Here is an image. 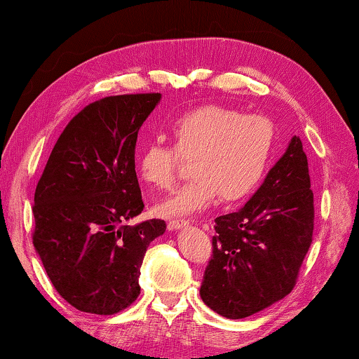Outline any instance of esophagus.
I'll use <instances>...</instances> for the list:
<instances>
[{
  "label": "esophagus",
  "instance_id": "esophagus-1",
  "mask_svg": "<svg viewBox=\"0 0 359 359\" xmlns=\"http://www.w3.org/2000/svg\"><path fill=\"white\" fill-rule=\"evenodd\" d=\"M188 224H189L188 220H183V219L170 220V222H168V230H180V229L186 227V225H188Z\"/></svg>",
  "mask_w": 359,
  "mask_h": 359
}]
</instances>
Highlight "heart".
<instances>
[{"label": "heart", "instance_id": "b5f03b06", "mask_svg": "<svg viewBox=\"0 0 359 359\" xmlns=\"http://www.w3.org/2000/svg\"><path fill=\"white\" fill-rule=\"evenodd\" d=\"M175 150L150 142L139 155L142 180L166 189L178 175L181 159L191 161L188 183L155 205L163 217L201 212L222 194L240 201L262 181L274 149V126L264 116H245L230 107L208 104L184 112L170 127Z\"/></svg>", "mask_w": 359, "mask_h": 359}]
</instances>
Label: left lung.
Returning a JSON list of instances; mask_svg holds the SVG:
<instances>
[{"label":"left lung","mask_w":359,"mask_h":359,"mask_svg":"<svg viewBox=\"0 0 359 359\" xmlns=\"http://www.w3.org/2000/svg\"><path fill=\"white\" fill-rule=\"evenodd\" d=\"M313 193L299 135L248 203L215 219L201 299L219 316L245 318L292 291L312 243Z\"/></svg>","instance_id":"1"}]
</instances>
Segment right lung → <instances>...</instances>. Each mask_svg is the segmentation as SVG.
Returning <instances> with one entry per match:
<instances>
[{"mask_svg":"<svg viewBox=\"0 0 359 359\" xmlns=\"http://www.w3.org/2000/svg\"><path fill=\"white\" fill-rule=\"evenodd\" d=\"M160 93L102 97L68 122L34 194V247L53 287L81 312L112 316L140 294L149 245L165 220L126 225L144 210L135 173L142 124Z\"/></svg>","mask_w":359,"mask_h":359,"instance_id":"1","label":"right lung"}]
</instances>
